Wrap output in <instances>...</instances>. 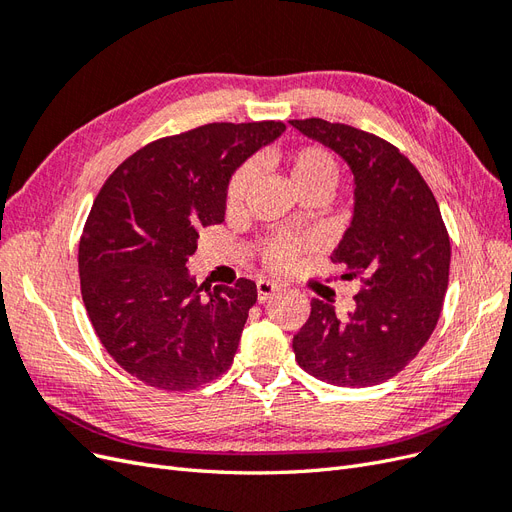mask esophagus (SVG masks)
Listing matches in <instances>:
<instances>
[{
    "label": "esophagus",
    "mask_w": 512,
    "mask_h": 512,
    "mask_svg": "<svg viewBox=\"0 0 512 512\" xmlns=\"http://www.w3.org/2000/svg\"><path fill=\"white\" fill-rule=\"evenodd\" d=\"M256 292H258V303L269 301L275 292H280V286L269 282V280H258L256 282Z\"/></svg>",
    "instance_id": "1"
}]
</instances>
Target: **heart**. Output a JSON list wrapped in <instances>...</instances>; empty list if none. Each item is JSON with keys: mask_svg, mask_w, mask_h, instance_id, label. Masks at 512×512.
Here are the masks:
<instances>
[{"mask_svg": "<svg viewBox=\"0 0 512 512\" xmlns=\"http://www.w3.org/2000/svg\"><path fill=\"white\" fill-rule=\"evenodd\" d=\"M273 158L284 168L288 183L299 196H307V194L329 196L335 190L337 179H339V166L327 149H322L318 145H305L292 151L275 153ZM252 179H254L252 164H243L235 170V175L230 177L228 188H226L228 207H239L243 203V198L252 185ZM307 250H309V241L305 239L275 235L265 243V247H262V260H265V265L271 267L273 271H286L288 267L294 265V260Z\"/></svg>", "mask_w": 512, "mask_h": 512, "instance_id": "1", "label": "heart"}]
</instances>
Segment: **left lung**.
I'll list each match as a JSON object with an SVG mask.
<instances>
[{"label":"left lung","mask_w":512,"mask_h":512,"mask_svg":"<svg viewBox=\"0 0 512 512\" xmlns=\"http://www.w3.org/2000/svg\"><path fill=\"white\" fill-rule=\"evenodd\" d=\"M342 156L354 175V215L331 260L359 280L346 318L320 299L292 348L314 378L363 389L397 376L436 329L451 267L438 200L395 145L346 123L292 119Z\"/></svg>","instance_id":"left-lung-1"}]
</instances>
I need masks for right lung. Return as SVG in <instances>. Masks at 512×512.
Returning <instances> with one entry per match:
<instances>
[{"label": "right lung", "mask_w": 512, "mask_h": 512, "mask_svg": "<svg viewBox=\"0 0 512 512\" xmlns=\"http://www.w3.org/2000/svg\"><path fill=\"white\" fill-rule=\"evenodd\" d=\"M286 130L207 123L138 149L106 179L79 243L83 303L106 352L162 391H192L232 365L256 284L202 294L185 262L198 228L224 222L230 175Z\"/></svg>", "instance_id": "add662e5"}]
</instances>
